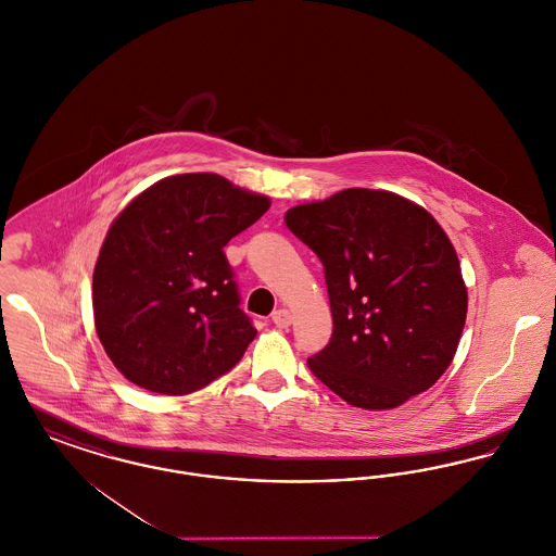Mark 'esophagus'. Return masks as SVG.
<instances>
[{
    "label": "esophagus",
    "mask_w": 556,
    "mask_h": 556,
    "mask_svg": "<svg viewBox=\"0 0 556 556\" xmlns=\"http://www.w3.org/2000/svg\"><path fill=\"white\" fill-rule=\"evenodd\" d=\"M273 323H275V327H279V329H286V327H290L291 325V315L290 311H286V308H279V311H275L273 313Z\"/></svg>",
    "instance_id": "obj_1"
}]
</instances>
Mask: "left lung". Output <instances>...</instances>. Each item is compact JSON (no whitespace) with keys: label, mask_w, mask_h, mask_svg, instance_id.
<instances>
[{"label":"left lung","mask_w":556,"mask_h":556,"mask_svg":"<svg viewBox=\"0 0 556 556\" xmlns=\"http://www.w3.org/2000/svg\"><path fill=\"white\" fill-rule=\"evenodd\" d=\"M325 268L333 333L308 367L348 404L386 410L448 369L467 288L448 236L392 191L344 189L286 214Z\"/></svg>","instance_id":"1"}]
</instances>
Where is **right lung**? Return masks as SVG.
<instances>
[{
    "label": "right lung",
    "mask_w": 556,
    "mask_h": 556,
    "mask_svg": "<svg viewBox=\"0 0 556 556\" xmlns=\"http://www.w3.org/2000/svg\"><path fill=\"white\" fill-rule=\"evenodd\" d=\"M270 206L220 175L166 177L121 212L93 270L96 331L131 383L191 394L256 338L223 248Z\"/></svg>",
    "instance_id": "obj_1"
}]
</instances>
